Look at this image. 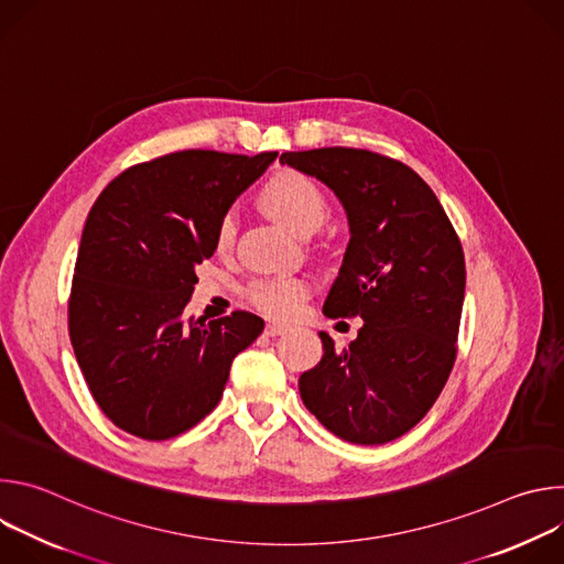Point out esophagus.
<instances>
[{"label": "esophagus", "mask_w": 564, "mask_h": 564, "mask_svg": "<svg viewBox=\"0 0 564 564\" xmlns=\"http://www.w3.org/2000/svg\"><path fill=\"white\" fill-rule=\"evenodd\" d=\"M290 328L285 324H268L265 326V335L268 337H279V335H285Z\"/></svg>", "instance_id": "esophagus-1"}]
</instances>
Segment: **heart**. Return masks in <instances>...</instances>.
Here are the masks:
<instances>
[{
  "mask_svg": "<svg viewBox=\"0 0 564 564\" xmlns=\"http://www.w3.org/2000/svg\"><path fill=\"white\" fill-rule=\"evenodd\" d=\"M261 200L265 209L290 231L301 236L303 231L318 229L326 220L328 203L318 185L301 172L285 170L268 181L263 187ZM234 238V214L227 212L216 227V246L225 250ZM310 288L305 281L296 276H274L259 279L248 288V299L254 307L265 312L268 316L288 318L294 316Z\"/></svg>",
  "mask_w": 564,
  "mask_h": 564,
  "instance_id": "b5f03b06",
  "label": "heart"
}]
</instances>
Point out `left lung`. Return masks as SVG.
I'll return each mask as SVG.
<instances>
[{
	"label": "left lung",
	"instance_id": "1",
	"mask_svg": "<svg viewBox=\"0 0 564 564\" xmlns=\"http://www.w3.org/2000/svg\"><path fill=\"white\" fill-rule=\"evenodd\" d=\"M279 160L344 205L350 243L324 314L364 318L341 352L318 333L324 357L299 377L303 404L346 442H392L431 411L455 364L466 285L459 238L433 189L399 160L348 147Z\"/></svg>",
	"mask_w": 564,
	"mask_h": 564
}]
</instances>
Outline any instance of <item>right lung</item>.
<instances>
[{
	"label": "right lung",
	"mask_w": 564,
	"mask_h": 564,
	"mask_svg": "<svg viewBox=\"0 0 564 564\" xmlns=\"http://www.w3.org/2000/svg\"><path fill=\"white\" fill-rule=\"evenodd\" d=\"M276 155L167 153L120 174L91 207L68 335L98 406L124 433L160 442L196 426L220 401L234 357L263 333L252 312L205 321L185 305L220 218Z\"/></svg>",
	"instance_id": "add662e5"
}]
</instances>
